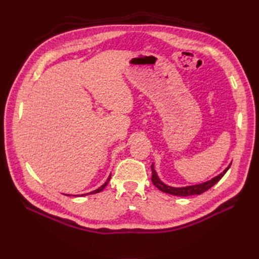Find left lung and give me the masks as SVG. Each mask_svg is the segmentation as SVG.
I'll return each mask as SVG.
<instances>
[{"instance_id":"1","label":"left lung","mask_w":259,"mask_h":259,"mask_svg":"<svg viewBox=\"0 0 259 259\" xmlns=\"http://www.w3.org/2000/svg\"><path fill=\"white\" fill-rule=\"evenodd\" d=\"M231 165V163L228 165V167H227L223 173H221L219 175H217L216 177L211 178L210 180H207V182L205 183H202V184H198V185H192V186H186V187H170L166 184H164L162 180L159 178L158 174H156V171L154 169V165L152 163L151 165V169H152V177H151V180L153 185L158 188L159 190L165 192V193H168V194H171V195H177V197H189V195H194V194H201L203 192L207 191L209 188L213 187L215 184H217L219 180H221L223 178V176L227 173V170L229 169Z\"/></svg>"}]
</instances>
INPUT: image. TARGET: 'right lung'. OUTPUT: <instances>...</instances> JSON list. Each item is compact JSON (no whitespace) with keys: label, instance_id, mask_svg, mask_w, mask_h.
<instances>
[{"label":"right lung","instance_id":"1","mask_svg":"<svg viewBox=\"0 0 259 259\" xmlns=\"http://www.w3.org/2000/svg\"><path fill=\"white\" fill-rule=\"evenodd\" d=\"M111 179V174L110 175H109V177H108V179H107V182L103 185V186H100L99 188H98V189H96V190H94V191H92V192H89V193H91V194H93V193H98V192H100V191H103L104 189H105V187L108 185V183H109V180H110ZM89 193H85V194H80L81 195V197H83V195H88ZM67 195V194H66ZM68 195H71V194H68ZM80 195H79V197H80Z\"/></svg>","mask_w":259,"mask_h":259}]
</instances>
